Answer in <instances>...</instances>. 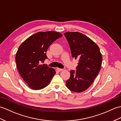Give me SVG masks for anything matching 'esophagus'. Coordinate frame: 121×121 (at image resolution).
Wrapping results in <instances>:
<instances>
[{"label": "esophagus", "instance_id": "1", "mask_svg": "<svg viewBox=\"0 0 121 121\" xmlns=\"http://www.w3.org/2000/svg\"><path fill=\"white\" fill-rule=\"evenodd\" d=\"M56 71H58V72H60V71H62L63 69H60V68H57L56 69Z\"/></svg>", "mask_w": 121, "mask_h": 121}]
</instances>
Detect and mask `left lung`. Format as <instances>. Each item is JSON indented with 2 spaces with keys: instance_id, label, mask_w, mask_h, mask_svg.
Returning a JSON list of instances; mask_svg holds the SVG:
<instances>
[{
  "instance_id": "left-lung-1",
  "label": "left lung",
  "mask_w": 121,
  "mask_h": 121,
  "mask_svg": "<svg viewBox=\"0 0 121 121\" xmlns=\"http://www.w3.org/2000/svg\"><path fill=\"white\" fill-rule=\"evenodd\" d=\"M69 43L72 57L78 60L76 71H70L66 85L70 91L81 92L86 90L98 74L102 56L98 46L86 36L79 32L64 34Z\"/></svg>"
}]
</instances>
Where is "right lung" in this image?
<instances>
[{
  "label": "right lung",
  "mask_w": 121,
  "mask_h": 121,
  "mask_svg": "<svg viewBox=\"0 0 121 121\" xmlns=\"http://www.w3.org/2000/svg\"><path fill=\"white\" fill-rule=\"evenodd\" d=\"M62 36L58 32H40L20 46L15 57L17 66L20 75L30 88H45L55 75V69L42 63L48 58L46 52L50 45Z\"/></svg>",
  "instance_id": "1"
}]
</instances>
